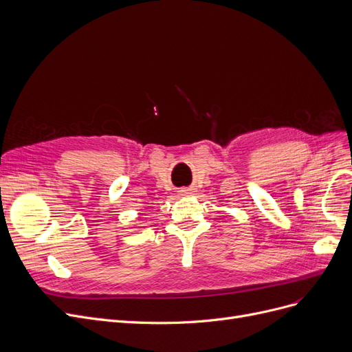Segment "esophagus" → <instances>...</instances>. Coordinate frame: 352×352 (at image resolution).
<instances>
[{"label": "esophagus", "instance_id": "obj_1", "mask_svg": "<svg viewBox=\"0 0 352 352\" xmlns=\"http://www.w3.org/2000/svg\"><path fill=\"white\" fill-rule=\"evenodd\" d=\"M179 192H180V195H188L190 190H189V189H186V188H183V189H180Z\"/></svg>", "mask_w": 352, "mask_h": 352}]
</instances>
